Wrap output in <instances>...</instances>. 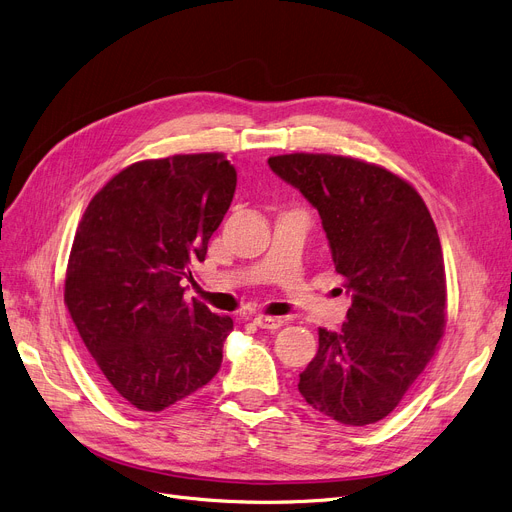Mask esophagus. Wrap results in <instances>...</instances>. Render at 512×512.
Masks as SVG:
<instances>
[{
    "label": "esophagus",
    "instance_id": "34e87169",
    "mask_svg": "<svg viewBox=\"0 0 512 512\" xmlns=\"http://www.w3.org/2000/svg\"><path fill=\"white\" fill-rule=\"evenodd\" d=\"M253 322H255V326H259V328H268V330H276V328H280L282 324H284V320L282 318H274V316H255L253 318Z\"/></svg>",
    "mask_w": 512,
    "mask_h": 512
}]
</instances>
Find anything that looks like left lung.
<instances>
[{
    "instance_id": "8db88e82",
    "label": "left lung",
    "mask_w": 512,
    "mask_h": 512,
    "mask_svg": "<svg viewBox=\"0 0 512 512\" xmlns=\"http://www.w3.org/2000/svg\"><path fill=\"white\" fill-rule=\"evenodd\" d=\"M270 169L318 209L351 307L320 328L299 374L305 402L364 427L389 416L435 355L446 326V272L433 217L391 171L335 154H282Z\"/></svg>"
}]
</instances>
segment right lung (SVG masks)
Returning a JSON list of instances; mask_svg holds the SVG:
<instances>
[{
	"label": "right lung",
	"instance_id": "add662e5",
	"mask_svg": "<svg viewBox=\"0 0 512 512\" xmlns=\"http://www.w3.org/2000/svg\"><path fill=\"white\" fill-rule=\"evenodd\" d=\"M234 190L224 154H175L117 173L79 221L64 303L104 383L138 410L173 406L221 366L234 322L188 301L182 280Z\"/></svg>",
	"mask_w": 512,
	"mask_h": 512
}]
</instances>
